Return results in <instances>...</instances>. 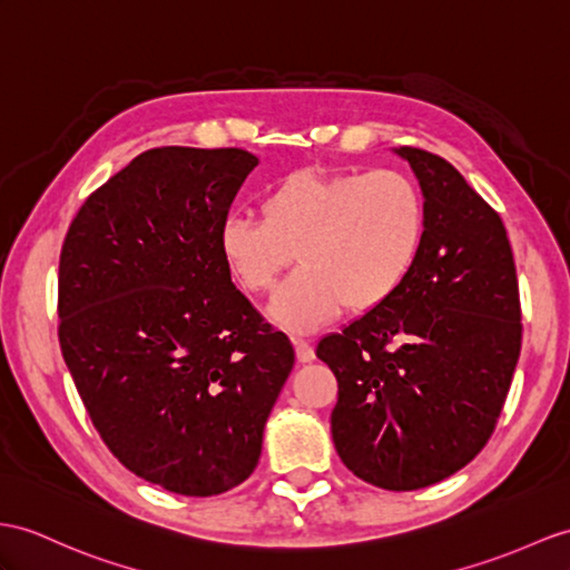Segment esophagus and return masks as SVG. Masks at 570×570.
<instances>
[{"instance_id":"esophagus-1","label":"esophagus","mask_w":570,"mask_h":570,"mask_svg":"<svg viewBox=\"0 0 570 570\" xmlns=\"http://www.w3.org/2000/svg\"><path fill=\"white\" fill-rule=\"evenodd\" d=\"M293 343H295V355H297L299 363H312V360H314L312 345L307 341H302V338H295Z\"/></svg>"}]
</instances>
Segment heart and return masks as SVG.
Returning a JSON list of instances; mask_svg holds the SVG:
<instances>
[{
    "label": "heart",
    "instance_id": "obj_1",
    "mask_svg": "<svg viewBox=\"0 0 570 570\" xmlns=\"http://www.w3.org/2000/svg\"><path fill=\"white\" fill-rule=\"evenodd\" d=\"M263 219L229 215L219 254L248 293H266L295 254L302 266L277 287L268 314L277 326L312 331L341 309L380 307L404 285L425 239V200L394 169H302L261 200Z\"/></svg>",
    "mask_w": 570,
    "mask_h": 570
}]
</instances>
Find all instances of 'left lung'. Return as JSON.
<instances>
[{
  "label": "left lung",
  "instance_id": "8db88e82",
  "mask_svg": "<svg viewBox=\"0 0 570 570\" xmlns=\"http://www.w3.org/2000/svg\"><path fill=\"white\" fill-rule=\"evenodd\" d=\"M425 200V239L396 293L316 345L338 380L336 452L357 479L415 491L489 442L522 343L503 219L450 161L399 147Z\"/></svg>",
  "mask_w": 570,
  "mask_h": 570
}]
</instances>
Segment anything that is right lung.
Here are the masks:
<instances>
[{
  "label": "right lung",
  "instance_id": "right-lung-1",
  "mask_svg": "<svg viewBox=\"0 0 570 570\" xmlns=\"http://www.w3.org/2000/svg\"><path fill=\"white\" fill-rule=\"evenodd\" d=\"M252 151L157 147L81 205L60 254V348L106 448L178 495L252 476L295 365L232 283L219 225Z\"/></svg>",
  "mask_w": 570,
  "mask_h": 570
}]
</instances>
